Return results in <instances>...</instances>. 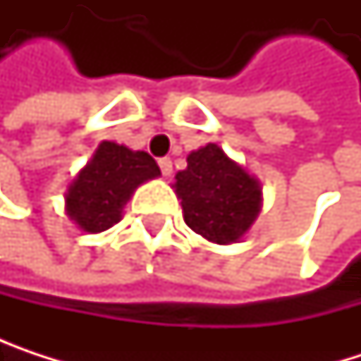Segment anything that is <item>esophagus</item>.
I'll list each match as a JSON object with an SVG mask.
<instances>
[{"mask_svg": "<svg viewBox=\"0 0 361 361\" xmlns=\"http://www.w3.org/2000/svg\"><path fill=\"white\" fill-rule=\"evenodd\" d=\"M159 167H161V173L167 178V176H171V171H173V163H171V159H159Z\"/></svg>", "mask_w": 361, "mask_h": 361, "instance_id": "1", "label": "esophagus"}]
</instances>
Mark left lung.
I'll return each instance as SVG.
<instances>
[{
  "label": "left lung",
  "mask_w": 361,
  "mask_h": 361,
  "mask_svg": "<svg viewBox=\"0 0 361 361\" xmlns=\"http://www.w3.org/2000/svg\"><path fill=\"white\" fill-rule=\"evenodd\" d=\"M183 221L202 238L236 243L261 209V188L217 144L188 157V167L176 176Z\"/></svg>",
  "instance_id": "8db88e82"
}]
</instances>
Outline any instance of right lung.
Returning <instances> with one entry per match:
<instances>
[{
  "instance_id": "right-lung-1",
  "label": "right lung",
  "mask_w": 361,
  "mask_h": 361,
  "mask_svg": "<svg viewBox=\"0 0 361 361\" xmlns=\"http://www.w3.org/2000/svg\"><path fill=\"white\" fill-rule=\"evenodd\" d=\"M157 176H161V169L148 152L102 142L87 167L71 183L66 213L81 230L104 232L121 219L131 192Z\"/></svg>"
}]
</instances>
